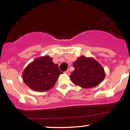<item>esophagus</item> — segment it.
I'll return each instance as SVG.
<instances>
[{
	"label": "esophagus",
	"mask_w": 130,
	"mask_h": 130,
	"mask_svg": "<svg viewBox=\"0 0 130 130\" xmlns=\"http://www.w3.org/2000/svg\"><path fill=\"white\" fill-rule=\"evenodd\" d=\"M65 73L67 74V75H70V71H69V70H67V71L65 72Z\"/></svg>",
	"instance_id": "1"
}]
</instances>
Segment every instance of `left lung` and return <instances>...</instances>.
Listing matches in <instances>:
<instances>
[{"mask_svg":"<svg viewBox=\"0 0 130 130\" xmlns=\"http://www.w3.org/2000/svg\"><path fill=\"white\" fill-rule=\"evenodd\" d=\"M73 65L74 70L70 76V79L82 88L95 87L100 84L105 77L104 68L93 58L80 56Z\"/></svg>","mask_w":130,"mask_h":130,"instance_id":"8db88e82","label":"left lung"}]
</instances>
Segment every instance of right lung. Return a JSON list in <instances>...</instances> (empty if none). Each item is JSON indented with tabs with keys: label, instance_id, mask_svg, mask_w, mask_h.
<instances>
[{
	"label": "right lung",
	"instance_id": "right-lung-1",
	"mask_svg": "<svg viewBox=\"0 0 130 130\" xmlns=\"http://www.w3.org/2000/svg\"><path fill=\"white\" fill-rule=\"evenodd\" d=\"M62 73L57 64L53 63V59L45 56L35 59L26 67L22 73V79L33 90L45 92L54 87Z\"/></svg>",
	"mask_w": 130,
	"mask_h": 130
}]
</instances>
